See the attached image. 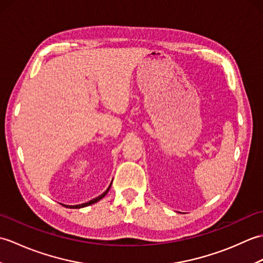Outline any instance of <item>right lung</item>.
Instances as JSON below:
<instances>
[{"label": "right lung", "mask_w": 263, "mask_h": 263, "mask_svg": "<svg viewBox=\"0 0 263 263\" xmlns=\"http://www.w3.org/2000/svg\"><path fill=\"white\" fill-rule=\"evenodd\" d=\"M109 189H110V185H109V187L106 190V191L103 193V194H100L99 197H97V198H95V199H92V200H90V201H88V202H86V203H81V204H77V205H65V204H63V205H65L66 208H82V206H87V205H90V204H92V203H95V202H97V201H99L100 199H103L106 194H107V192L109 191Z\"/></svg>", "instance_id": "add662e5"}]
</instances>
